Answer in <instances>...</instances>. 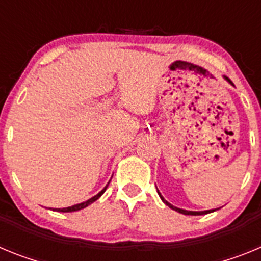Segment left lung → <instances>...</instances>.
<instances>
[{
    "label": "left lung",
    "instance_id": "left-lung-1",
    "mask_svg": "<svg viewBox=\"0 0 261 261\" xmlns=\"http://www.w3.org/2000/svg\"><path fill=\"white\" fill-rule=\"evenodd\" d=\"M226 80H227V78H226ZM158 193H159V191H158ZM159 196H161V199H162V201L165 202V204L167 205V206H170V208H171V209H174V211L179 212V213H181V214H186V216H202V214H208V213H212V212H214V211H216V209H211V211H202V212L184 211V209L176 208V206H174V205H171V204H170V202H167V201H166V200L163 199V197H162V195H161V193H159Z\"/></svg>",
    "mask_w": 261,
    "mask_h": 261
}]
</instances>
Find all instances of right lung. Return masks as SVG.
<instances>
[{
    "label": "right lung",
    "mask_w": 261,
    "mask_h": 261,
    "mask_svg": "<svg viewBox=\"0 0 261 261\" xmlns=\"http://www.w3.org/2000/svg\"><path fill=\"white\" fill-rule=\"evenodd\" d=\"M107 187H108V184H107V186L105 187V188H103L102 191H100V192L98 193V195H95V196H94V197H91V199H89V200H87V201L81 202V204H77V205H73V206H68V208L53 209V211H56V212H62V213H68V212H77V211H81V209L86 208V206H89L90 204H93L94 201H96V200H98L99 197H100V196L103 195V193H105V191L107 190Z\"/></svg>",
    "instance_id": "obj_1"
}]
</instances>
